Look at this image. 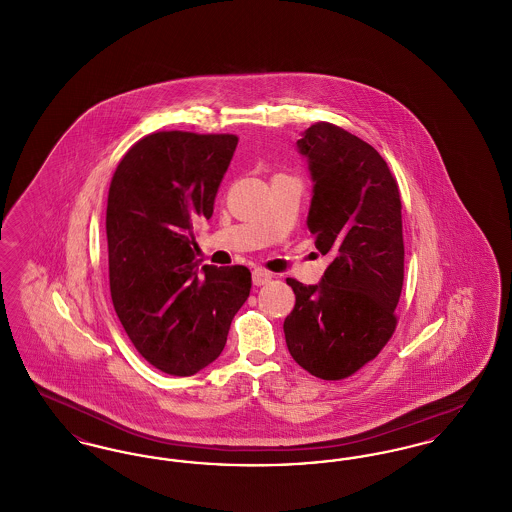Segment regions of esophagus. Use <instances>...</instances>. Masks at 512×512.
I'll return each instance as SVG.
<instances>
[{
    "mask_svg": "<svg viewBox=\"0 0 512 512\" xmlns=\"http://www.w3.org/2000/svg\"><path fill=\"white\" fill-rule=\"evenodd\" d=\"M270 278H272V274L267 272L265 268H255L253 270V284L255 286H265V284L270 282Z\"/></svg>",
    "mask_w": 512,
    "mask_h": 512,
    "instance_id": "1",
    "label": "esophagus"
}]
</instances>
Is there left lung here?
Masks as SVG:
<instances>
[{
	"label": "left lung",
	"instance_id": "1",
	"mask_svg": "<svg viewBox=\"0 0 512 512\" xmlns=\"http://www.w3.org/2000/svg\"><path fill=\"white\" fill-rule=\"evenodd\" d=\"M297 147L315 182L307 226L330 265L317 286L286 280L295 305L284 334L297 365L341 380L372 361L397 326L405 270L399 186L374 147L336 124H313Z\"/></svg>",
	"mask_w": 512,
	"mask_h": 512
}]
</instances>
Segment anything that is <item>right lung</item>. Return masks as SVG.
<instances>
[{"instance_id":"right-lung-1","label":"right lung","mask_w":512,"mask_h":512,"mask_svg":"<svg viewBox=\"0 0 512 512\" xmlns=\"http://www.w3.org/2000/svg\"><path fill=\"white\" fill-rule=\"evenodd\" d=\"M234 134L153 132L126 151L107 197L113 307L149 365L192 376L226 345L251 290L242 265L199 268L195 226L211 219Z\"/></svg>"}]
</instances>
